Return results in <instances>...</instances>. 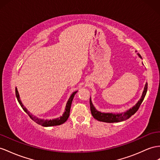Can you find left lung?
Returning <instances> with one entry per match:
<instances>
[{
	"instance_id": "left-lung-1",
	"label": "left lung",
	"mask_w": 160,
	"mask_h": 160,
	"mask_svg": "<svg viewBox=\"0 0 160 160\" xmlns=\"http://www.w3.org/2000/svg\"><path fill=\"white\" fill-rule=\"evenodd\" d=\"M137 51H136V52ZM138 56L142 59L141 55L139 53H137ZM147 91V83L145 84V86L144 87V91L142 92V96L141 99L138 100L137 103L134 105L132 108H130L129 109L127 110L125 112L123 113H102L101 112H99L98 110L96 109V108L94 107V105L92 103L91 99L90 98V106H91V112L93 118L97 120L98 121L103 122H108V123H113V122H120L124 121L127 119H128L132 115L137 112L139 107H140L142 102L144 100V98L146 95V93Z\"/></svg>"
}]
</instances>
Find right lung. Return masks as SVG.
I'll return each instance as SVG.
<instances>
[{
  "instance_id": "add662e5",
  "label": "right lung",
  "mask_w": 160,
  "mask_h": 160,
  "mask_svg": "<svg viewBox=\"0 0 160 160\" xmlns=\"http://www.w3.org/2000/svg\"><path fill=\"white\" fill-rule=\"evenodd\" d=\"M78 92V91L73 92L72 95H70V97L69 98V99L67 102L66 106H65V112L63 113V115L57 118H55V119H52V120H44V119H41V118H38V117H36L28 111V110L24 107V105H23V103H22V101L20 99L19 97V92L18 91V88H15V95L16 97H17V99L19 102V103L21 105V107L22 108V109H23V111L25 112L28 116H30V118L31 119L34 121L37 124L44 126V127H48V126H58V125H61L63 124L65 122H66L67 120L68 119L69 116V112H70V108H71V105H72V103L73 97H74V95L76 94V92Z\"/></svg>"
}]
</instances>
